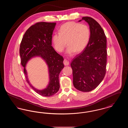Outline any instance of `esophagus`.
<instances>
[{
  "label": "esophagus",
  "mask_w": 128,
  "mask_h": 128,
  "mask_svg": "<svg viewBox=\"0 0 128 128\" xmlns=\"http://www.w3.org/2000/svg\"><path fill=\"white\" fill-rule=\"evenodd\" d=\"M63 63L65 66H68L69 65V61H68L66 60H64L63 61Z\"/></svg>",
  "instance_id": "1"
}]
</instances>
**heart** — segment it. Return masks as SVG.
<instances>
[{
	"instance_id": "b5f03b06",
	"label": "heart",
	"mask_w": 128,
	"mask_h": 128,
	"mask_svg": "<svg viewBox=\"0 0 128 128\" xmlns=\"http://www.w3.org/2000/svg\"><path fill=\"white\" fill-rule=\"evenodd\" d=\"M90 30L86 24L70 22L62 25L59 34L52 36V42L56 50L62 52L67 44V54L73 55L74 52L79 53L86 48L89 42Z\"/></svg>"
}]
</instances>
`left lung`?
Here are the masks:
<instances>
[{
  "mask_svg": "<svg viewBox=\"0 0 128 128\" xmlns=\"http://www.w3.org/2000/svg\"><path fill=\"white\" fill-rule=\"evenodd\" d=\"M89 25L90 37L84 50L74 58L70 64L73 84L80 91H91L103 80L106 72V38L103 29L90 17H84Z\"/></svg>",
  "mask_w": 128,
  "mask_h": 128,
  "instance_id": "1",
  "label": "left lung"
}]
</instances>
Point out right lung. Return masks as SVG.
<instances>
[{"mask_svg": "<svg viewBox=\"0 0 128 128\" xmlns=\"http://www.w3.org/2000/svg\"><path fill=\"white\" fill-rule=\"evenodd\" d=\"M56 22H40L31 26L26 31L20 48L21 64L24 68L26 81L34 90L44 96H51L59 90V75L64 67V58L52 46L53 32ZM40 56L46 61L49 68L50 82L47 88L38 90L30 84L25 68L31 58Z\"/></svg>", "mask_w": 128, "mask_h": 128, "instance_id": "1", "label": "right lung"}]
</instances>
